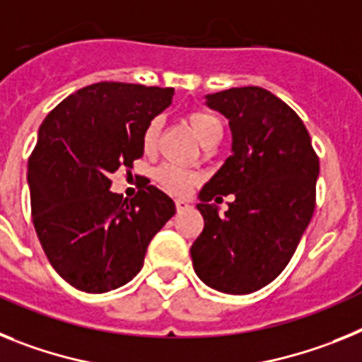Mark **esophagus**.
Returning a JSON list of instances; mask_svg holds the SVG:
<instances>
[{
  "label": "esophagus",
  "mask_w": 362,
  "mask_h": 362,
  "mask_svg": "<svg viewBox=\"0 0 362 362\" xmlns=\"http://www.w3.org/2000/svg\"><path fill=\"white\" fill-rule=\"evenodd\" d=\"M175 204H177V211H184L185 207H189V204L185 202V200H175Z\"/></svg>",
  "instance_id": "1"
}]
</instances>
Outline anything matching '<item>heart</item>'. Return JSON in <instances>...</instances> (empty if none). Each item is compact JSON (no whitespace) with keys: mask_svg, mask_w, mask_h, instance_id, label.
Segmentation results:
<instances>
[{"mask_svg":"<svg viewBox=\"0 0 362 362\" xmlns=\"http://www.w3.org/2000/svg\"><path fill=\"white\" fill-rule=\"evenodd\" d=\"M187 122H189L193 133L200 140V144L207 142L209 138L222 136V122L216 115L207 111H193L187 115ZM160 131H162V118H153L147 124L146 131L142 134V147L146 153L156 147L158 142ZM155 178L163 189H168L173 194H184L189 191L191 185L197 182V177L193 173L185 171V169L173 165V163H163L155 171Z\"/></svg>","mask_w":362,"mask_h":362,"instance_id":"obj_1","label":"heart"}]
</instances>
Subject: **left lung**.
<instances>
[{
    "instance_id": "1",
    "label": "left lung",
    "mask_w": 362,
    "mask_h": 362,
    "mask_svg": "<svg viewBox=\"0 0 362 362\" xmlns=\"http://www.w3.org/2000/svg\"><path fill=\"white\" fill-rule=\"evenodd\" d=\"M228 118L231 155L197 204L204 231L191 246L194 273L216 291L247 295L281 275L315 209L319 158L303 120L262 87L206 94ZM233 194L224 216L209 204Z\"/></svg>"
}]
</instances>
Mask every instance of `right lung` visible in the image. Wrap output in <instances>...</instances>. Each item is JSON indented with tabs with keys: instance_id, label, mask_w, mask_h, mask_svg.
<instances>
[{
	"instance_id": "add662e5",
	"label": "right lung",
	"mask_w": 362,
	"mask_h": 362,
	"mask_svg": "<svg viewBox=\"0 0 362 362\" xmlns=\"http://www.w3.org/2000/svg\"><path fill=\"white\" fill-rule=\"evenodd\" d=\"M171 87L102 81L49 112L29 160L34 228L64 281L86 293L127 284L142 269L151 238L177 213L155 185L131 202L111 191V177L142 158V134L171 105Z\"/></svg>"
}]
</instances>
